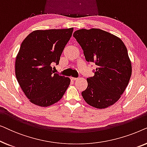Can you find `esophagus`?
<instances>
[{"label":"esophagus","instance_id":"1","mask_svg":"<svg viewBox=\"0 0 147 147\" xmlns=\"http://www.w3.org/2000/svg\"><path fill=\"white\" fill-rule=\"evenodd\" d=\"M70 78H71V80H76L78 79L77 78H74V77H71Z\"/></svg>","mask_w":147,"mask_h":147}]
</instances>
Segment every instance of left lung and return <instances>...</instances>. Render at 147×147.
Listing matches in <instances>:
<instances>
[{
    "mask_svg": "<svg viewBox=\"0 0 147 147\" xmlns=\"http://www.w3.org/2000/svg\"><path fill=\"white\" fill-rule=\"evenodd\" d=\"M73 36L88 63L96 65L94 76L87 78L88 87L82 92L84 100L100 109L112 105L123 94L132 74L125 45L118 37L100 29L77 30Z\"/></svg>",
    "mask_w": 147,
    "mask_h": 147,
    "instance_id": "8db88e82",
    "label": "left lung"
}]
</instances>
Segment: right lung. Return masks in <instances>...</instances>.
<instances>
[{
  "instance_id": "right-lung-1",
  "label": "right lung",
  "mask_w": 147,
  "mask_h": 147,
  "mask_svg": "<svg viewBox=\"0 0 147 147\" xmlns=\"http://www.w3.org/2000/svg\"><path fill=\"white\" fill-rule=\"evenodd\" d=\"M73 28L37 30L21 43L15 61V75L22 90L35 105L45 107L61 100L70 84L69 78L54 73Z\"/></svg>"
}]
</instances>
